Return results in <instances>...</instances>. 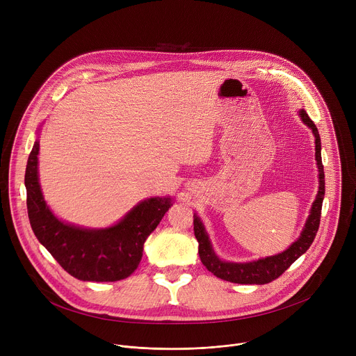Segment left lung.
<instances>
[{
    "label": "left lung",
    "instance_id": "8db88e82",
    "mask_svg": "<svg viewBox=\"0 0 356 356\" xmlns=\"http://www.w3.org/2000/svg\"><path fill=\"white\" fill-rule=\"evenodd\" d=\"M300 117L304 124H307L313 129V134L316 136V161L320 172L318 194L316 197V201L313 202L312 213L309 216L306 227H304L300 238L287 250L279 253V255L259 259L257 262H249V264H231V262H222L216 257L211 243L209 241L207 232L204 231V227H202L198 217L194 216L193 224H194V235L198 241V255L202 265H204L211 273H214V276L224 279L227 282L239 283V284H266L273 282L279 276H282L290 268V265L294 261H297L313 243L320 227L321 207H323V200L325 194L324 166L321 162V139H320L318 129L316 124L312 121V118L309 117V114L304 110H301Z\"/></svg>",
    "mask_w": 356,
    "mask_h": 356
}]
</instances>
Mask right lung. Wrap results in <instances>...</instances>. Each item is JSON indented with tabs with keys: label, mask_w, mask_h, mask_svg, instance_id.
Instances as JSON below:
<instances>
[{
	"label": "right lung",
	"mask_w": 356,
	"mask_h": 356,
	"mask_svg": "<svg viewBox=\"0 0 356 356\" xmlns=\"http://www.w3.org/2000/svg\"><path fill=\"white\" fill-rule=\"evenodd\" d=\"M36 140L26 165L28 217L38 241L73 277L84 282H117L138 268L146 238L172 206L170 198H149L120 224L107 229H81L59 221L42 197L38 181Z\"/></svg>",
	"instance_id": "add662e5"
}]
</instances>
